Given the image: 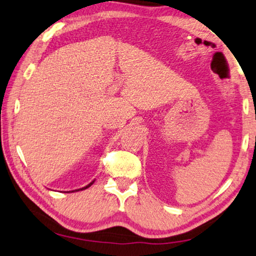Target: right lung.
<instances>
[{
	"mask_svg": "<svg viewBox=\"0 0 256 256\" xmlns=\"http://www.w3.org/2000/svg\"><path fill=\"white\" fill-rule=\"evenodd\" d=\"M94 182H95V180H92V182H90L88 186H84V188H78V190H72V191H66V192H64V194H68V192H76V191H81V190H84V188H88L89 186H92V184H94Z\"/></svg>",
	"mask_w": 256,
	"mask_h": 256,
	"instance_id": "right-lung-1",
	"label": "right lung"
}]
</instances>
